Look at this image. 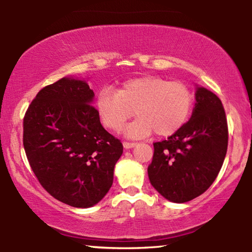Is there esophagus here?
<instances>
[{
  "instance_id": "obj_1",
  "label": "esophagus",
  "mask_w": 252,
  "mask_h": 252,
  "mask_svg": "<svg viewBox=\"0 0 252 252\" xmlns=\"http://www.w3.org/2000/svg\"><path fill=\"white\" fill-rule=\"evenodd\" d=\"M135 146H137V143L134 142H126V141L123 142V147H125V149H131V148H133Z\"/></svg>"
}]
</instances>
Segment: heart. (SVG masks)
<instances>
[{
    "label": "heart",
    "mask_w": 252,
    "mask_h": 252,
    "mask_svg": "<svg viewBox=\"0 0 252 252\" xmlns=\"http://www.w3.org/2000/svg\"><path fill=\"white\" fill-rule=\"evenodd\" d=\"M193 93L185 84L159 76L130 78L118 87L99 91L95 105L103 125L120 131L132 115L137 119L126 127V137L138 139L154 132L168 137L181 129L193 107Z\"/></svg>",
    "instance_id": "1"
}]
</instances>
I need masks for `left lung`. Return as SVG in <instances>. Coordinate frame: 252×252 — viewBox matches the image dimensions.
Returning a JSON list of instances; mask_svg holds the SVG:
<instances>
[{
	"instance_id": "8db88e82",
	"label": "left lung",
	"mask_w": 252,
	"mask_h": 252,
	"mask_svg": "<svg viewBox=\"0 0 252 252\" xmlns=\"http://www.w3.org/2000/svg\"><path fill=\"white\" fill-rule=\"evenodd\" d=\"M195 101L189 122L168 139L154 143L148 167L151 185L174 203L189 202L204 193L226 155L227 125L221 99L197 85Z\"/></svg>"
}]
</instances>
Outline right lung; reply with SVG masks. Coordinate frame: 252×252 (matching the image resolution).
<instances>
[{
	"label": "right lung",
	"mask_w": 252,
	"mask_h": 252,
	"mask_svg": "<svg viewBox=\"0 0 252 252\" xmlns=\"http://www.w3.org/2000/svg\"><path fill=\"white\" fill-rule=\"evenodd\" d=\"M86 79L63 77L39 92L23 119L28 160L51 196L94 206L113 184L123 146L102 126Z\"/></svg>",
	"instance_id": "right-lung-1"
}]
</instances>
